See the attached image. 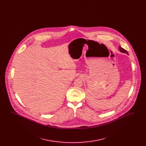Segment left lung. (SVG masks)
Listing matches in <instances>:
<instances>
[{"label": "left lung", "instance_id": "obj_1", "mask_svg": "<svg viewBox=\"0 0 146 146\" xmlns=\"http://www.w3.org/2000/svg\"><path fill=\"white\" fill-rule=\"evenodd\" d=\"M119 50H120V52H123V53H125V54H127V55H129V54H128V52H127V51L125 50V49L122 48H121V46H119Z\"/></svg>", "mask_w": 146, "mask_h": 146}]
</instances>
